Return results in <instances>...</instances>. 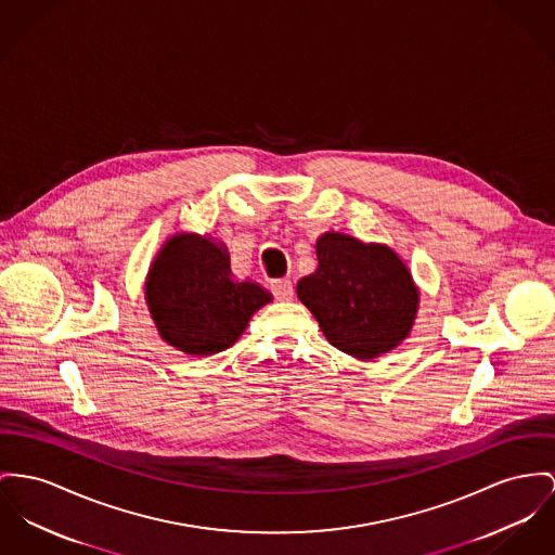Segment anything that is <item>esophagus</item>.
I'll use <instances>...</instances> for the list:
<instances>
[{
	"label": "esophagus",
	"mask_w": 555,
	"mask_h": 555,
	"mask_svg": "<svg viewBox=\"0 0 555 555\" xmlns=\"http://www.w3.org/2000/svg\"><path fill=\"white\" fill-rule=\"evenodd\" d=\"M269 288H271V293L275 295V298H280V300H291L293 295H295V288H293L291 280H273L269 284Z\"/></svg>",
	"instance_id": "1"
}]
</instances>
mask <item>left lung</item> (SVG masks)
<instances>
[{
	"mask_svg": "<svg viewBox=\"0 0 555 555\" xmlns=\"http://www.w3.org/2000/svg\"><path fill=\"white\" fill-rule=\"evenodd\" d=\"M318 269L296 284L328 343L372 360L396 349L414 324L418 288L389 246L328 231L315 244Z\"/></svg>",
	"mask_w": 555,
	"mask_h": 555,
	"instance_id": "1",
	"label": "left lung"
}]
</instances>
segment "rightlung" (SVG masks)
<instances>
[{
    "mask_svg": "<svg viewBox=\"0 0 555 555\" xmlns=\"http://www.w3.org/2000/svg\"><path fill=\"white\" fill-rule=\"evenodd\" d=\"M159 336L189 356L231 347L271 295L257 282H235L229 253L197 233L172 235L151 262L145 282Z\"/></svg>",
    "mask_w": 555,
    "mask_h": 555,
    "instance_id": "1",
    "label": "right lung"
}]
</instances>
